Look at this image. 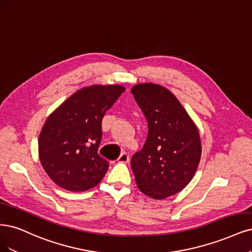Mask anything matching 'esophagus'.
I'll use <instances>...</instances> for the list:
<instances>
[{"label": "esophagus", "instance_id": "1", "mask_svg": "<svg viewBox=\"0 0 252 252\" xmlns=\"http://www.w3.org/2000/svg\"><path fill=\"white\" fill-rule=\"evenodd\" d=\"M130 158H129V154L127 152H123L119 156V158L117 159L118 162H123V163H127L129 161Z\"/></svg>", "mask_w": 252, "mask_h": 252}]
</instances>
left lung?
<instances>
[{
  "mask_svg": "<svg viewBox=\"0 0 252 252\" xmlns=\"http://www.w3.org/2000/svg\"><path fill=\"white\" fill-rule=\"evenodd\" d=\"M131 93L148 123L143 148L130 161L136 185L154 199L175 195L192 180L200 160L198 130L167 89L144 83L135 85Z\"/></svg>",
  "mask_w": 252,
  "mask_h": 252,
  "instance_id": "1",
  "label": "left lung"
}]
</instances>
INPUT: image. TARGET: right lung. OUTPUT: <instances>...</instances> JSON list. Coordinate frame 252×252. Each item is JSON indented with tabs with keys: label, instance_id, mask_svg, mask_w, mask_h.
<instances>
[{
	"label": "right lung",
	"instance_id": "1",
	"mask_svg": "<svg viewBox=\"0 0 252 252\" xmlns=\"http://www.w3.org/2000/svg\"><path fill=\"white\" fill-rule=\"evenodd\" d=\"M124 91L120 85L84 88L47 119L38 140L39 159L57 186L83 192L106 174L109 163L98 153L102 119Z\"/></svg>",
	"mask_w": 252,
	"mask_h": 252
}]
</instances>
